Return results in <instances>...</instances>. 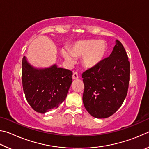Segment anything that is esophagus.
<instances>
[{
    "instance_id": "esophagus-1",
    "label": "esophagus",
    "mask_w": 149,
    "mask_h": 149,
    "mask_svg": "<svg viewBox=\"0 0 149 149\" xmlns=\"http://www.w3.org/2000/svg\"><path fill=\"white\" fill-rule=\"evenodd\" d=\"M72 78L74 79H77L79 78V76H78V74L77 72H74V74H73V75H72Z\"/></svg>"
}]
</instances>
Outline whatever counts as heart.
<instances>
[{
    "mask_svg": "<svg viewBox=\"0 0 149 149\" xmlns=\"http://www.w3.org/2000/svg\"><path fill=\"white\" fill-rule=\"evenodd\" d=\"M107 52V45L102 41L95 40L77 41L73 45L70 52L63 50L62 56L70 62H74L75 57L82 56L84 66L92 68L101 61Z\"/></svg>",
    "mask_w": 149,
    "mask_h": 149,
    "instance_id": "1",
    "label": "heart"
}]
</instances>
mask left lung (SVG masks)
I'll return each instance as SVG.
<instances>
[{"label": "left lung", "mask_w": 149, "mask_h": 149, "mask_svg": "<svg viewBox=\"0 0 149 149\" xmlns=\"http://www.w3.org/2000/svg\"><path fill=\"white\" fill-rule=\"evenodd\" d=\"M130 74L129 58L122 42L116 40L110 56L83 73V102L87 112L97 118L114 114L127 96Z\"/></svg>", "instance_id": "left-lung-1"}]
</instances>
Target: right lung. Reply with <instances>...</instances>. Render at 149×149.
Masks as SVG:
<instances>
[{
    "instance_id": "right-lung-1",
    "label": "right lung",
    "mask_w": 149,
    "mask_h": 149,
    "mask_svg": "<svg viewBox=\"0 0 149 149\" xmlns=\"http://www.w3.org/2000/svg\"><path fill=\"white\" fill-rule=\"evenodd\" d=\"M72 72L54 65L36 69L22 60V80L27 102L37 112L45 114L56 108L66 98L72 82Z\"/></svg>"
}]
</instances>
